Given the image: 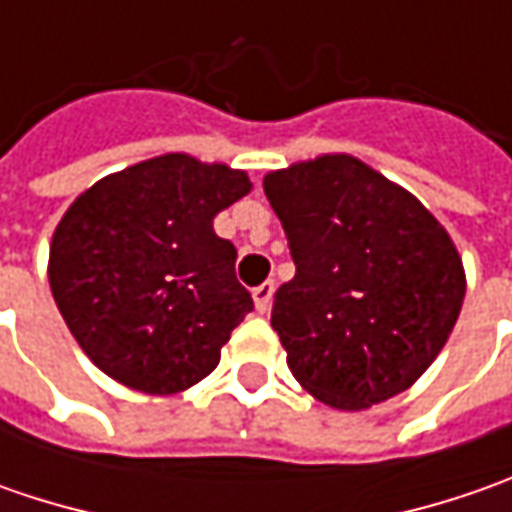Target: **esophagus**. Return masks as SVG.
I'll return each instance as SVG.
<instances>
[{"mask_svg": "<svg viewBox=\"0 0 512 512\" xmlns=\"http://www.w3.org/2000/svg\"><path fill=\"white\" fill-rule=\"evenodd\" d=\"M273 282H262L259 287H253V302H256V310L259 313H267V307H270V299H273Z\"/></svg>", "mask_w": 512, "mask_h": 512, "instance_id": "1", "label": "esophagus"}]
</instances>
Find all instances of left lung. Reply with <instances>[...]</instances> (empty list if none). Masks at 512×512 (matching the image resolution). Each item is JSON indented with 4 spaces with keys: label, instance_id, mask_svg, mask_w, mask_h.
<instances>
[{
    "label": "left lung",
    "instance_id": "1",
    "mask_svg": "<svg viewBox=\"0 0 512 512\" xmlns=\"http://www.w3.org/2000/svg\"><path fill=\"white\" fill-rule=\"evenodd\" d=\"M265 193L296 265L270 313L296 382L336 410L407 390L462 310V256L447 230L347 153L273 170Z\"/></svg>",
    "mask_w": 512,
    "mask_h": 512
}]
</instances>
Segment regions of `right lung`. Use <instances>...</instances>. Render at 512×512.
I'll return each mask as SVG.
<instances>
[{
	"label": "right lung",
	"mask_w": 512,
	"mask_h": 512,
	"mask_svg": "<svg viewBox=\"0 0 512 512\" xmlns=\"http://www.w3.org/2000/svg\"><path fill=\"white\" fill-rule=\"evenodd\" d=\"M247 193L245 170L165 153L105 176L68 207L50 242V290L102 373L170 396L216 370L253 299L213 219Z\"/></svg>",
	"instance_id": "add662e5"
}]
</instances>
